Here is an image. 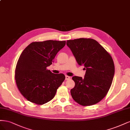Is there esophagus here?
Listing matches in <instances>:
<instances>
[{
	"instance_id": "esophagus-1",
	"label": "esophagus",
	"mask_w": 130,
	"mask_h": 130,
	"mask_svg": "<svg viewBox=\"0 0 130 130\" xmlns=\"http://www.w3.org/2000/svg\"><path fill=\"white\" fill-rule=\"evenodd\" d=\"M70 79V77L68 76H65V79L66 80H69V79Z\"/></svg>"
}]
</instances>
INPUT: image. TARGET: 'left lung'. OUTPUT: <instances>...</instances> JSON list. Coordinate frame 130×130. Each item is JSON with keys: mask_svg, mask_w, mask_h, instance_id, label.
I'll use <instances>...</instances> for the list:
<instances>
[{"mask_svg": "<svg viewBox=\"0 0 130 130\" xmlns=\"http://www.w3.org/2000/svg\"><path fill=\"white\" fill-rule=\"evenodd\" d=\"M66 44L79 65L84 66V78L73 76L75 86L71 94L75 102L91 106L102 100L112 84L115 65L110 54L97 41L91 38L69 40Z\"/></svg>", "mask_w": 130, "mask_h": 130, "instance_id": "1", "label": "left lung"}]
</instances>
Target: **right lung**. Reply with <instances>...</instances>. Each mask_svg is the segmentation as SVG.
<instances>
[{"label": "right lung", "instance_id": "1", "mask_svg": "<svg viewBox=\"0 0 130 130\" xmlns=\"http://www.w3.org/2000/svg\"><path fill=\"white\" fill-rule=\"evenodd\" d=\"M65 41L46 40L29 44L20 54L15 70V80L20 92L27 100L43 105L52 100L65 80L62 73L47 69Z\"/></svg>", "mask_w": 130, "mask_h": 130}]
</instances>
